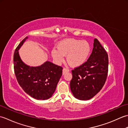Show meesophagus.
<instances>
[{"label":"esophagus","instance_id":"obj_1","mask_svg":"<svg viewBox=\"0 0 128 128\" xmlns=\"http://www.w3.org/2000/svg\"><path fill=\"white\" fill-rule=\"evenodd\" d=\"M69 72V70L68 68H63L62 69V75H64L66 72Z\"/></svg>","mask_w":128,"mask_h":128}]
</instances>
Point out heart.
I'll use <instances>...</instances> for the list:
<instances>
[{
  "label": "heart",
  "instance_id": "obj_1",
  "mask_svg": "<svg viewBox=\"0 0 128 128\" xmlns=\"http://www.w3.org/2000/svg\"><path fill=\"white\" fill-rule=\"evenodd\" d=\"M91 52V47L88 42L73 38L66 39L59 43L56 50L52 51V56L56 64L63 61V56H66V60L72 66L78 67L87 61Z\"/></svg>",
  "mask_w": 128,
  "mask_h": 128
}]
</instances>
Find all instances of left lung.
<instances>
[{"label": "left lung", "mask_w": 128, "mask_h": 128, "mask_svg": "<svg viewBox=\"0 0 128 128\" xmlns=\"http://www.w3.org/2000/svg\"><path fill=\"white\" fill-rule=\"evenodd\" d=\"M108 70V56L96 38L92 53L86 62L72 70L70 89L79 100H88L98 93L104 85Z\"/></svg>", "instance_id": "1"}]
</instances>
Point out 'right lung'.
<instances>
[{
	"label": "right lung",
	"instance_id": "1",
	"mask_svg": "<svg viewBox=\"0 0 128 128\" xmlns=\"http://www.w3.org/2000/svg\"><path fill=\"white\" fill-rule=\"evenodd\" d=\"M28 37L18 44L14 54V72L18 83L29 96L38 100L50 98L55 92L62 75V67L49 61L37 66H31L21 60L18 50Z\"/></svg>",
	"mask_w": 128,
	"mask_h": 128
}]
</instances>
